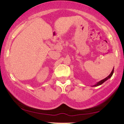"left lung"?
<instances>
[{"mask_svg": "<svg viewBox=\"0 0 124 124\" xmlns=\"http://www.w3.org/2000/svg\"><path fill=\"white\" fill-rule=\"evenodd\" d=\"M113 73H114V68H113V69H112V72H111V73L109 74V75L107 77V78H105V79H103V80H101L99 81V82H97V83L96 84V85H93V86H92V87H97V86H100V85H102V84H103V83H104V82H106V80H107L108 79H109V78H111V76H112V75H113Z\"/></svg>", "mask_w": 124, "mask_h": 124, "instance_id": "1", "label": "left lung"}]
</instances>
